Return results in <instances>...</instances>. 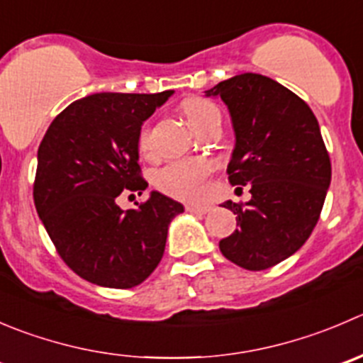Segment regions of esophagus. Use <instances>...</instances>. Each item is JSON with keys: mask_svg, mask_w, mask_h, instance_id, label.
<instances>
[{"mask_svg": "<svg viewBox=\"0 0 363 363\" xmlns=\"http://www.w3.org/2000/svg\"><path fill=\"white\" fill-rule=\"evenodd\" d=\"M186 211H189V213H196V214H207L211 211V206H196V203H188V206H186Z\"/></svg>", "mask_w": 363, "mask_h": 363, "instance_id": "34e87169", "label": "esophagus"}]
</instances>
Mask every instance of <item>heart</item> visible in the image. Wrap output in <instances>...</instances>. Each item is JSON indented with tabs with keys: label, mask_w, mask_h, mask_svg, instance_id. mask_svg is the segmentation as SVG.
I'll list each match as a JSON object with an SVG mask.
<instances>
[{
	"label": "heart",
	"mask_w": 363,
	"mask_h": 363,
	"mask_svg": "<svg viewBox=\"0 0 363 363\" xmlns=\"http://www.w3.org/2000/svg\"><path fill=\"white\" fill-rule=\"evenodd\" d=\"M184 113L196 131H202L211 121L220 118L216 104L206 99L184 103ZM138 150L143 156L154 154L152 125L147 122L138 133ZM213 174V164L206 160H174L154 172V186L164 195L179 200H195L203 193L206 182Z\"/></svg>",
	"instance_id": "b5f03b06"
}]
</instances>
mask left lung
<instances>
[{
	"mask_svg": "<svg viewBox=\"0 0 363 363\" xmlns=\"http://www.w3.org/2000/svg\"><path fill=\"white\" fill-rule=\"evenodd\" d=\"M206 96H220L234 124L228 182L252 193L246 203H223L238 214V228L220 250L245 269H267L298 252L321 216L332 163L318 118L301 97L260 74L221 81Z\"/></svg>",
	"mask_w": 363,
	"mask_h": 363,
	"instance_id": "left-lung-1",
	"label": "left lung"
}]
</instances>
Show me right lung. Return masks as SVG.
I'll use <instances>...</instances> for the list:
<instances>
[{
    "instance_id": "right-lung-1",
    "label": "right lung",
    "mask_w": 363,
    "mask_h": 363,
    "mask_svg": "<svg viewBox=\"0 0 363 363\" xmlns=\"http://www.w3.org/2000/svg\"><path fill=\"white\" fill-rule=\"evenodd\" d=\"M174 94H94L56 115L37 154L33 202L70 269L88 282L131 289L163 257L170 221L184 211L152 191L122 211V191H143L138 133Z\"/></svg>"
}]
</instances>
